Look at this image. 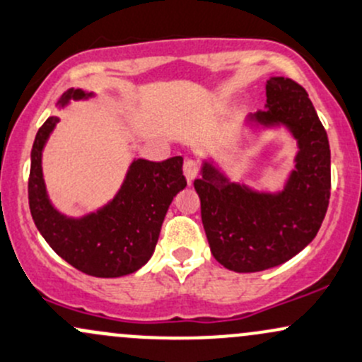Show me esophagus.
<instances>
[{
  "mask_svg": "<svg viewBox=\"0 0 362 362\" xmlns=\"http://www.w3.org/2000/svg\"><path fill=\"white\" fill-rule=\"evenodd\" d=\"M182 170H185V176L188 182H193V180L198 176V173H200V165H198V162L193 160V158H186Z\"/></svg>",
  "mask_w": 362,
  "mask_h": 362,
  "instance_id": "obj_1",
  "label": "esophagus"
}]
</instances>
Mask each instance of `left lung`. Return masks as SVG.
I'll list each match as a JSON object with an SVG mask.
<instances>
[{
  "label": "left lung",
  "instance_id": "obj_1",
  "mask_svg": "<svg viewBox=\"0 0 362 362\" xmlns=\"http://www.w3.org/2000/svg\"><path fill=\"white\" fill-rule=\"evenodd\" d=\"M266 96V110L248 122L283 124L298 146L283 192H254L229 181L211 162H204L202 177L193 182L212 255L235 273L269 269L304 250L320 231L332 189L328 136L305 89L288 77H271Z\"/></svg>",
  "mask_w": 362,
  "mask_h": 362
}]
</instances>
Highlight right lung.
<instances>
[{"instance_id":"1","label":"right lung","mask_w":362,"mask_h":362,"mask_svg":"<svg viewBox=\"0 0 362 362\" xmlns=\"http://www.w3.org/2000/svg\"><path fill=\"white\" fill-rule=\"evenodd\" d=\"M91 93L69 89L58 102L89 98ZM58 117H48L30 151L29 207L36 228L49 247L76 269L96 278H119L148 262L173 198L186 186L182 157L162 162L138 158L131 164L110 204L81 219L57 211L46 193L41 153Z\"/></svg>"}]
</instances>
